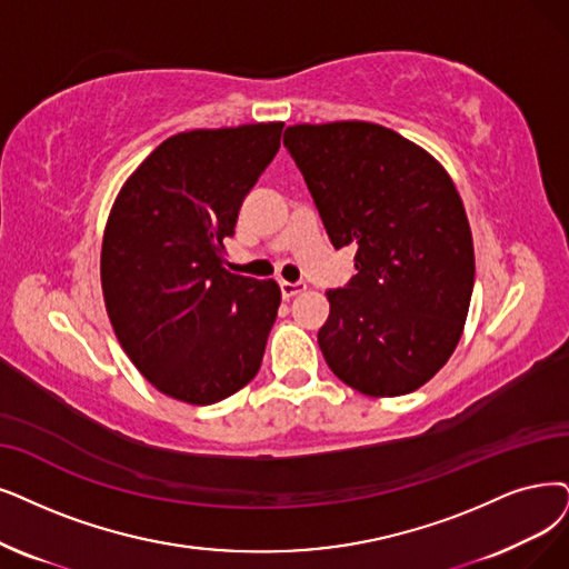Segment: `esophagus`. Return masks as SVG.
Wrapping results in <instances>:
<instances>
[{"label": "esophagus", "mask_w": 569, "mask_h": 569, "mask_svg": "<svg viewBox=\"0 0 569 569\" xmlns=\"http://www.w3.org/2000/svg\"><path fill=\"white\" fill-rule=\"evenodd\" d=\"M280 291H282V299H293V297H297V293L306 291V282H287V280H282L280 282Z\"/></svg>", "instance_id": "esophagus-1"}]
</instances>
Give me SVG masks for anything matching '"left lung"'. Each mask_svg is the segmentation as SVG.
<instances>
[{
  "mask_svg": "<svg viewBox=\"0 0 569 569\" xmlns=\"http://www.w3.org/2000/svg\"><path fill=\"white\" fill-rule=\"evenodd\" d=\"M284 147L336 249L357 276L329 289L317 343L329 369L369 397H401L456 352L473 289L462 198L435 156L369 121L299 123Z\"/></svg>",
  "mask_w": 569,
  "mask_h": 569,
  "instance_id": "8db88e82",
  "label": "left lung"
}]
</instances>
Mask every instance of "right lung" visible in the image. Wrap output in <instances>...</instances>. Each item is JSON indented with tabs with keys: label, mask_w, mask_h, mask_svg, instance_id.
<instances>
[{
	"label": "right lung",
	"mask_w": 569,
	"mask_h": 569,
	"mask_svg": "<svg viewBox=\"0 0 569 569\" xmlns=\"http://www.w3.org/2000/svg\"><path fill=\"white\" fill-rule=\"evenodd\" d=\"M284 123L177 132L121 187L100 278L109 322L138 371L177 401L236 395L261 367L280 308L276 280L223 266L244 196L280 149Z\"/></svg>",
	"instance_id": "obj_1"
}]
</instances>
